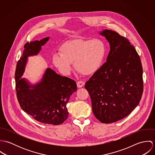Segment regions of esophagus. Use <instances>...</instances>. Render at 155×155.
<instances>
[{"label": "esophagus", "mask_w": 155, "mask_h": 155, "mask_svg": "<svg viewBox=\"0 0 155 155\" xmlns=\"http://www.w3.org/2000/svg\"><path fill=\"white\" fill-rule=\"evenodd\" d=\"M85 85V82L81 81H79L77 82V86L78 88H81L82 87H84Z\"/></svg>", "instance_id": "1"}]
</instances>
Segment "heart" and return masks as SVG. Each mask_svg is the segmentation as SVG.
I'll use <instances>...</instances> for the list:
<instances>
[{"label":"heart","instance_id":"1","mask_svg":"<svg viewBox=\"0 0 155 155\" xmlns=\"http://www.w3.org/2000/svg\"><path fill=\"white\" fill-rule=\"evenodd\" d=\"M106 52L104 42L100 39H77L67 41L60 52L53 55V63L62 73L68 74L74 63L75 68L84 75L97 71L102 66Z\"/></svg>","mask_w":155,"mask_h":155}]
</instances>
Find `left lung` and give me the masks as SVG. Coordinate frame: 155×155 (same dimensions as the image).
I'll return each instance as SVG.
<instances>
[{"label":"left lung","instance_id":"obj_1","mask_svg":"<svg viewBox=\"0 0 155 155\" xmlns=\"http://www.w3.org/2000/svg\"><path fill=\"white\" fill-rule=\"evenodd\" d=\"M100 34L110 44L104 63L85 84L92 111L101 122L124 119L138 105L143 92V67L140 57L127 38L104 30Z\"/></svg>","mask_w":155,"mask_h":155}]
</instances>
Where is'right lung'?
<instances>
[{
	"mask_svg": "<svg viewBox=\"0 0 155 155\" xmlns=\"http://www.w3.org/2000/svg\"><path fill=\"white\" fill-rule=\"evenodd\" d=\"M48 39L49 37L24 45L22 57L17 62L15 73V89L23 110L38 122L58 125L68 117L67 104L70 95L77 89L76 82L50 68H47L42 81L36 85L30 86L20 79L27 57L36 55Z\"/></svg>",
	"mask_w": 155,
	"mask_h": 155,
	"instance_id": "1",
	"label": "right lung"
}]
</instances>
